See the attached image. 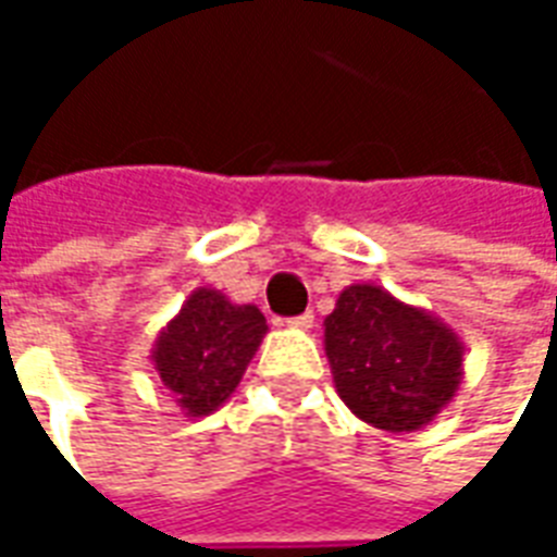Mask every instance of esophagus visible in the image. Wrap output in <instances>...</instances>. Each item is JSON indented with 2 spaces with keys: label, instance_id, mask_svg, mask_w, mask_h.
<instances>
[{
  "label": "esophagus",
  "instance_id": "obj_1",
  "mask_svg": "<svg viewBox=\"0 0 557 557\" xmlns=\"http://www.w3.org/2000/svg\"><path fill=\"white\" fill-rule=\"evenodd\" d=\"M289 329H298V332H310V329H313V313L307 310V313H301V317H292Z\"/></svg>",
  "mask_w": 557,
  "mask_h": 557
}]
</instances>
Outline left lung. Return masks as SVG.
I'll list each match as a JSON object with an SVG mask.
<instances>
[{
	"label": "left lung",
	"instance_id": "left-lung-1",
	"mask_svg": "<svg viewBox=\"0 0 557 557\" xmlns=\"http://www.w3.org/2000/svg\"><path fill=\"white\" fill-rule=\"evenodd\" d=\"M322 329L337 395L373 428H425L465 380V341L453 325L376 283L346 286Z\"/></svg>",
	"mask_w": 557,
	"mask_h": 557
}]
</instances>
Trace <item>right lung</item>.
I'll use <instances>...</instances> for the list:
<instances>
[{
    "instance_id": "add662e5",
    "label": "right lung",
    "mask_w": 557,
    "mask_h": 557,
    "mask_svg": "<svg viewBox=\"0 0 557 557\" xmlns=\"http://www.w3.org/2000/svg\"><path fill=\"white\" fill-rule=\"evenodd\" d=\"M265 334L259 307L235 305L220 289L198 286L159 332L150 361L177 407L201 419L235 395Z\"/></svg>"
}]
</instances>
